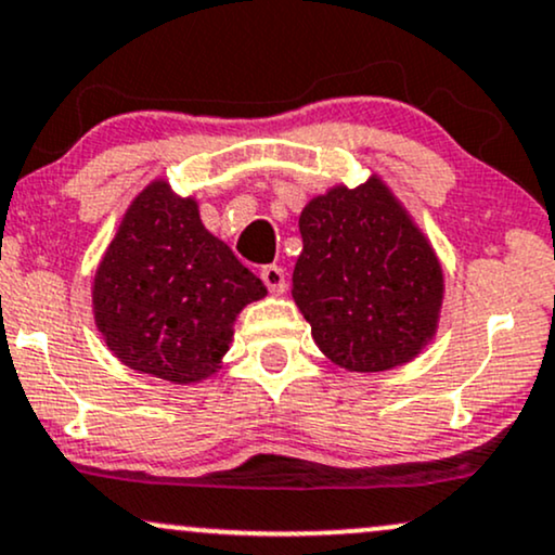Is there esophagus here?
<instances>
[{
	"mask_svg": "<svg viewBox=\"0 0 555 555\" xmlns=\"http://www.w3.org/2000/svg\"><path fill=\"white\" fill-rule=\"evenodd\" d=\"M259 275H262V283L267 285V291L275 293V296H280V293H285V272H283V267L267 264V267H262V272H259Z\"/></svg>",
	"mask_w": 555,
	"mask_h": 555,
	"instance_id": "1",
	"label": "esophagus"
}]
</instances>
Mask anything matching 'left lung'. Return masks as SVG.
<instances>
[{
    "label": "left lung",
    "instance_id": "1",
    "mask_svg": "<svg viewBox=\"0 0 555 555\" xmlns=\"http://www.w3.org/2000/svg\"><path fill=\"white\" fill-rule=\"evenodd\" d=\"M298 229L304 251L293 270V300L334 365L391 371L435 339L442 264L378 175L311 197Z\"/></svg>",
    "mask_w": 555,
    "mask_h": 555
}]
</instances>
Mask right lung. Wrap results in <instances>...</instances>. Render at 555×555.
Here are the masks:
<instances>
[{"label":"right lung","mask_w":555,"mask_h":555,"mask_svg":"<svg viewBox=\"0 0 555 555\" xmlns=\"http://www.w3.org/2000/svg\"><path fill=\"white\" fill-rule=\"evenodd\" d=\"M195 197L154 180L133 197L92 280L94 326L131 371L190 386L221 367L244 306L264 298Z\"/></svg>","instance_id":"add662e5"}]
</instances>
